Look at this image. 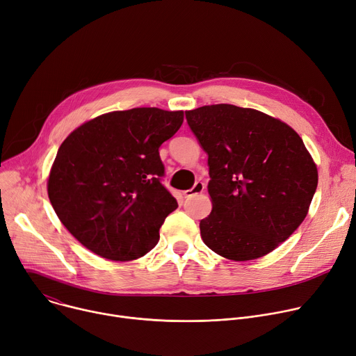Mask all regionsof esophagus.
I'll return each mask as SVG.
<instances>
[{"label": "esophagus", "instance_id": "1", "mask_svg": "<svg viewBox=\"0 0 356 356\" xmlns=\"http://www.w3.org/2000/svg\"><path fill=\"white\" fill-rule=\"evenodd\" d=\"M204 189H205V185H204L202 182H195L193 188L184 191V197H185V198H191V197H194V195L202 194Z\"/></svg>", "mask_w": 356, "mask_h": 356}]
</instances>
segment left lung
I'll list each match as a JSON object with an SVG mask.
<instances>
[{
  "mask_svg": "<svg viewBox=\"0 0 356 356\" xmlns=\"http://www.w3.org/2000/svg\"><path fill=\"white\" fill-rule=\"evenodd\" d=\"M185 117L208 155L212 211L200 222L202 241L232 261L269 254L302 224L316 191L304 141L285 122L231 104Z\"/></svg>",
  "mask_w": 356,
  "mask_h": 356,
  "instance_id": "left-lung-1",
  "label": "left lung"
}]
</instances>
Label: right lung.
<instances>
[{
	"label": "right lung",
	"instance_id": "1",
	"mask_svg": "<svg viewBox=\"0 0 356 356\" xmlns=\"http://www.w3.org/2000/svg\"><path fill=\"white\" fill-rule=\"evenodd\" d=\"M182 121V111L132 108L99 115L67 136L52 163L48 197L86 248L131 261L155 247L161 225L178 208L162 185L158 149Z\"/></svg>",
	"mask_w": 356,
	"mask_h": 356
}]
</instances>
